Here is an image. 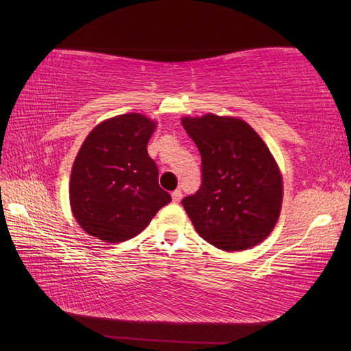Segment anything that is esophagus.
<instances>
[{
    "label": "esophagus",
    "mask_w": 351,
    "mask_h": 351,
    "mask_svg": "<svg viewBox=\"0 0 351 351\" xmlns=\"http://www.w3.org/2000/svg\"><path fill=\"white\" fill-rule=\"evenodd\" d=\"M171 196H173V202H176V204H178L180 200H182V197H183V193H182V190H174V192L171 193Z\"/></svg>",
    "instance_id": "obj_1"
}]
</instances>
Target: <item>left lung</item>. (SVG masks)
<instances>
[{"label":"left lung","instance_id":"8db88e82","mask_svg":"<svg viewBox=\"0 0 351 351\" xmlns=\"http://www.w3.org/2000/svg\"><path fill=\"white\" fill-rule=\"evenodd\" d=\"M202 158L197 192L182 204L197 234L234 252L267 239L282 204V180L274 158L252 127L206 114L182 120Z\"/></svg>","mask_w":351,"mask_h":351}]
</instances>
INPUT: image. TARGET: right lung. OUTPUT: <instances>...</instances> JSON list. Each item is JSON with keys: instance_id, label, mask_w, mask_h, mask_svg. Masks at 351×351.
I'll list each match as a JSON object with an SVG mask.
<instances>
[{"instance_id": "add662e5", "label": "right lung", "mask_w": 351, "mask_h": 351, "mask_svg": "<svg viewBox=\"0 0 351 351\" xmlns=\"http://www.w3.org/2000/svg\"><path fill=\"white\" fill-rule=\"evenodd\" d=\"M155 123L142 114L114 117L89 133L73 164L70 204L88 234L117 243L139 234L171 202L147 155Z\"/></svg>"}]
</instances>
